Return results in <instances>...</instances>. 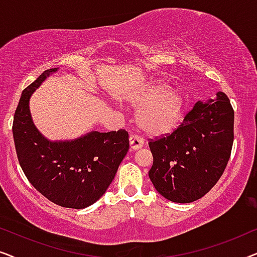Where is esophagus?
<instances>
[{
	"label": "esophagus",
	"instance_id": "esophagus-1",
	"mask_svg": "<svg viewBox=\"0 0 257 257\" xmlns=\"http://www.w3.org/2000/svg\"><path fill=\"white\" fill-rule=\"evenodd\" d=\"M128 140H130V149H131V151L139 150L140 147H143V145H144V140L137 136L132 135L131 137H130Z\"/></svg>",
	"mask_w": 257,
	"mask_h": 257
}]
</instances>
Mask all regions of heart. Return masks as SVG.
<instances>
[{
    "label": "heart",
    "mask_w": 257,
    "mask_h": 257,
    "mask_svg": "<svg viewBox=\"0 0 257 257\" xmlns=\"http://www.w3.org/2000/svg\"><path fill=\"white\" fill-rule=\"evenodd\" d=\"M135 107H142L138 124L146 135L161 137L179 127L184 117V96L178 90H167V85L154 82L136 94L131 100Z\"/></svg>",
    "instance_id": "obj_1"
}]
</instances>
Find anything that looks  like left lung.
<instances>
[{
  "label": "left lung",
  "instance_id": "8db88e82",
  "mask_svg": "<svg viewBox=\"0 0 257 257\" xmlns=\"http://www.w3.org/2000/svg\"><path fill=\"white\" fill-rule=\"evenodd\" d=\"M233 140L234 111L226 94L196 101L172 135L149 143L154 188L178 203L202 198L222 175Z\"/></svg>",
  "mask_w": 257,
  "mask_h": 257
}]
</instances>
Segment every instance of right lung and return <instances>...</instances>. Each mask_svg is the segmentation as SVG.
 <instances>
[{"label": "right lung", "mask_w": 257, "mask_h": 257, "mask_svg": "<svg viewBox=\"0 0 257 257\" xmlns=\"http://www.w3.org/2000/svg\"><path fill=\"white\" fill-rule=\"evenodd\" d=\"M58 68L49 69L24 89L14 115L19 163L30 184L56 205L82 209L100 199L128 151V133L91 131L71 140H49L30 113V97Z\"/></svg>", "instance_id": "obj_1"}]
</instances>
